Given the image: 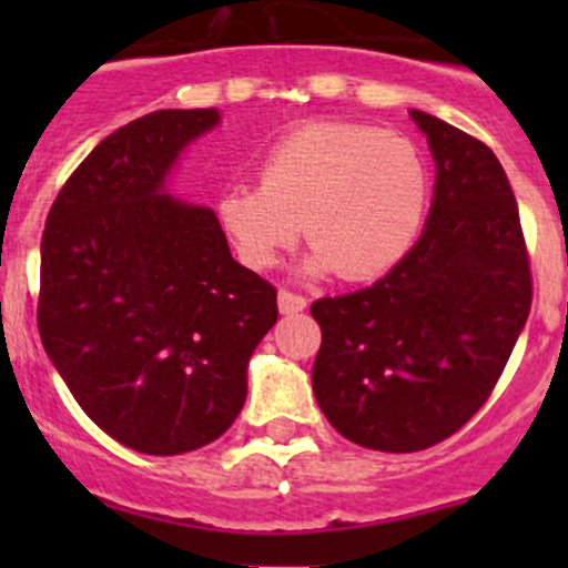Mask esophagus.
<instances>
[{
  "mask_svg": "<svg viewBox=\"0 0 568 568\" xmlns=\"http://www.w3.org/2000/svg\"><path fill=\"white\" fill-rule=\"evenodd\" d=\"M277 305H280V313H285V316H291V313H302V311H305L307 300H305V296H302V294H294V291L280 288Z\"/></svg>",
  "mask_w": 568,
  "mask_h": 568,
  "instance_id": "esophagus-1",
  "label": "esophagus"
}]
</instances>
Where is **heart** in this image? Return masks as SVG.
Masks as SVG:
<instances>
[{"label":"heart","instance_id":"b5f03b06","mask_svg":"<svg viewBox=\"0 0 568 568\" xmlns=\"http://www.w3.org/2000/svg\"><path fill=\"white\" fill-rule=\"evenodd\" d=\"M428 205L420 151L395 131L311 123L274 142L255 183L222 192L216 216L244 266L268 268L305 233L307 268L363 283L404 261Z\"/></svg>","mask_w":568,"mask_h":568}]
</instances>
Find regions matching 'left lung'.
I'll return each mask as SVG.
<instances>
[{
    "label": "left lung",
    "mask_w": 568,
    "mask_h": 568,
    "mask_svg": "<svg viewBox=\"0 0 568 568\" xmlns=\"http://www.w3.org/2000/svg\"><path fill=\"white\" fill-rule=\"evenodd\" d=\"M409 114L437 162L420 239L374 285L311 305L321 412L346 439L385 454L443 443L489 400L532 300L503 164L456 125Z\"/></svg>",
    "instance_id": "8db88e82"
}]
</instances>
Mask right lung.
<instances>
[{
    "instance_id": "add662e5",
    "label": "right lung",
    "mask_w": 568,
    "mask_h": 568,
    "mask_svg": "<svg viewBox=\"0 0 568 568\" xmlns=\"http://www.w3.org/2000/svg\"><path fill=\"white\" fill-rule=\"evenodd\" d=\"M216 109H159L101 140L45 216L38 329L90 420L131 450L214 443L247 398L277 291L233 261L211 209L164 194Z\"/></svg>"
}]
</instances>
